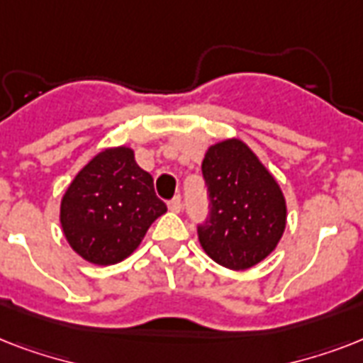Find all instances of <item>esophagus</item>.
I'll use <instances>...</instances> for the list:
<instances>
[{
    "label": "esophagus",
    "instance_id": "obj_1",
    "mask_svg": "<svg viewBox=\"0 0 363 363\" xmlns=\"http://www.w3.org/2000/svg\"><path fill=\"white\" fill-rule=\"evenodd\" d=\"M167 207H169V211H171V213H181V207H182V203H181V198H179V196H175V198L171 199V201H169V205H167Z\"/></svg>",
    "mask_w": 363,
    "mask_h": 363
}]
</instances>
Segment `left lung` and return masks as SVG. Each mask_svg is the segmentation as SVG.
I'll return each mask as SVG.
<instances>
[{
    "label": "left lung",
    "mask_w": 363,
    "mask_h": 363,
    "mask_svg": "<svg viewBox=\"0 0 363 363\" xmlns=\"http://www.w3.org/2000/svg\"><path fill=\"white\" fill-rule=\"evenodd\" d=\"M201 171L211 198L209 220L198 228L205 254L232 271L264 262L286 228V199L275 177L238 137L211 145Z\"/></svg>",
    "instance_id": "obj_1"
}]
</instances>
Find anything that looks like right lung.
<instances>
[{
	"instance_id": "right-lung-1",
	"label": "right lung",
	"mask_w": 363,
	"mask_h": 363,
	"mask_svg": "<svg viewBox=\"0 0 363 363\" xmlns=\"http://www.w3.org/2000/svg\"><path fill=\"white\" fill-rule=\"evenodd\" d=\"M150 173L135 162L133 148L99 150L69 182L60 203L65 241L82 259L113 265L125 259L165 215Z\"/></svg>"
}]
</instances>
